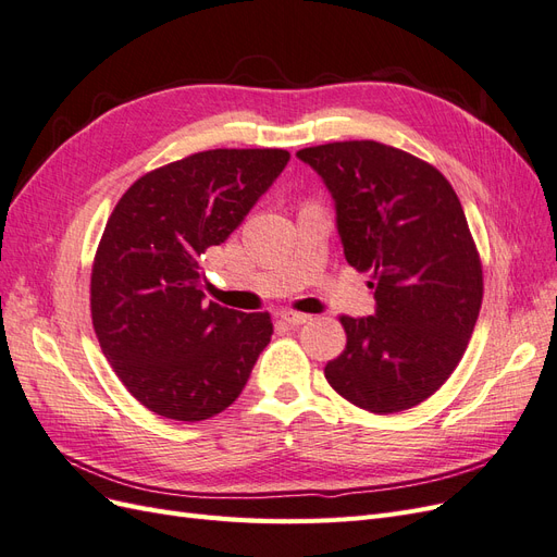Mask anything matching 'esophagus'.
<instances>
[{"instance_id":"obj_1","label":"esophagus","mask_w":557,"mask_h":557,"mask_svg":"<svg viewBox=\"0 0 557 557\" xmlns=\"http://www.w3.org/2000/svg\"><path fill=\"white\" fill-rule=\"evenodd\" d=\"M281 318H283L288 325H301V323H307V320H311V315L297 313V311H283Z\"/></svg>"}]
</instances>
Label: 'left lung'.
<instances>
[{"mask_svg":"<svg viewBox=\"0 0 557 557\" xmlns=\"http://www.w3.org/2000/svg\"><path fill=\"white\" fill-rule=\"evenodd\" d=\"M297 158L332 193L348 264L374 278L376 313L339 318L346 348L325 379L364 411H407L453 374L481 311L483 269L460 199L436 166L379 141Z\"/></svg>","mask_w":557,"mask_h":557,"instance_id":"obj_1","label":"left lung"}]
</instances>
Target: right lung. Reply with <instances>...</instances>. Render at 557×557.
<instances>
[{
	"mask_svg": "<svg viewBox=\"0 0 557 557\" xmlns=\"http://www.w3.org/2000/svg\"><path fill=\"white\" fill-rule=\"evenodd\" d=\"M288 160L283 148L205 150L144 174L117 199L92 262V327L148 411L197 423L242 395L272 315L205 301L201 260Z\"/></svg>",
	"mask_w": 557,
	"mask_h": 557,
	"instance_id": "1",
	"label": "right lung"
}]
</instances>
